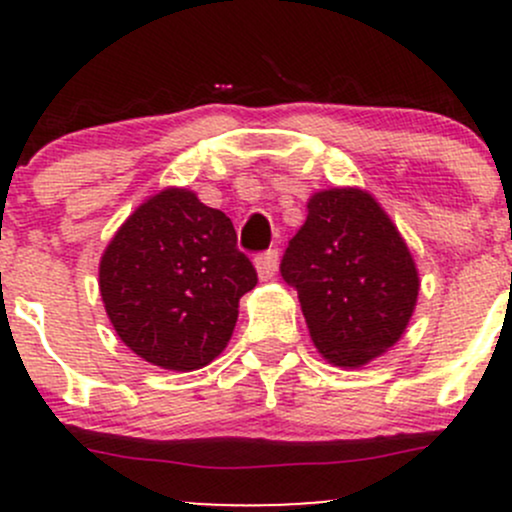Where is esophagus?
I'll list each match as a JSON object with an SVG mask.
<instances>
[{"mask_svg": "<svg viewBox=\"0 0 512 512\" xmlns=\"http://www.w3.org/2000/svg\"><path fill=\"white\" fill-rule=\"evenodd\" d=\"M255 267H257V276H260L262 281H269L276 274V269H279V252L269 250V252H262V255H257Z\"/></svg>", "mask_w": 512, "mask_h": 512, "instance_id": "1", "label": "esophagus"}]
</instances>
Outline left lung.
I'll return each instance as SVG.
<instances>
[{"label":"left lung","instance_id":"1","mask_svg":"<svg viewBox=\"0 0 512 512\" xmlns=\"http://www.w3.org/2000/svg\"><path fill=\"white\" fill-rule=\"evenodd\" d=\"M281 276L298 291L317 351L342 368L366 366L399 342L421 286L397 226L358 187H332L308 199Z\"/></svg>","mask_w":512,"mask_h":512}]
</instances>
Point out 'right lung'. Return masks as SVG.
Here are the masks:
<instances>
[{
	"mask_svg": "<svg viewBox=\"0 0 512 512\" xmlns=\"http://www.w3.org/2000/svg\"><path fill=\"white\" fill-rule=\"evenodd\" d=\"M231 219L192 190L168 187L117 228L98 269L117 337L144 361L197 370L226 349L257 272Z\"/></svg>",
	"mask_w": 512,
	"mask_h": 512,
	"instance_id": "right-lung-1",
	"label": "right lung"
}]
</instances>
